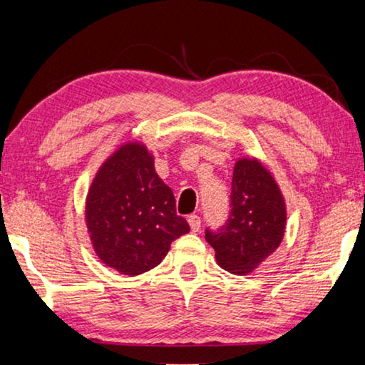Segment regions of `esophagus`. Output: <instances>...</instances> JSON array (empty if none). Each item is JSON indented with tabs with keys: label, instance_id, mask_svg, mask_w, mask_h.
Returning a JSON list of instances; mask_svg holds the SVG:
<instances>
[{
	"label": "esophagus",
	"instance_id": "34e87169",
	"mask_svg": "<svg viewBox=\"0 0 365 365\" xmlns=\"http://www.w3.org/2000/svg\"><path fill=\"white\" fill-rule=\"evenodd\" d=\"M188 225L190 228H192V232H198L200 227H202V218H200L198 215H190Z\"/></svg>",
	"mask_w": 365,
	"mask_h": 365
}]
</instances>
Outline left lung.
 Here are the masks:
<instances>
[{
    "label": "left lung",
    "mask_w": 365,
    "mask_h": 365,
    "mask_svg": "<svg viewBox=\"0 0 365 365\" xmlns=\"http://www.w3.org/2000/svg\"><path fill=\"white\" fill-rule=\"evenodd\" d=\"M232 212L218 232H205L217 263L232 274L246 276L281 245L286 202L271 172L255 157L238 158L233 168Z\"/></svg>",
    "instance_id": "8db88e82"
}]
</instances>
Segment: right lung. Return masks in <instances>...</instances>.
Here are the masks:
<instances>
[{
    "label": "right lung",
    "instance_id": "right-lung-1",
    "mask_svg": "<svg viewBox=\"0 0 365 365\" xmlns=\"http://www.w3.org/2000/svg\"><path fill=\"white\" fill-rule=\"evenodd\" d=\"M86 225L99 259L125 276L155 268L172 241L190 232L153 155L135 140L122 143L97 170L86 197Z\"/></svg>",
    "mask_w": 365,
    "mask_h": 365
}]
</instances>
